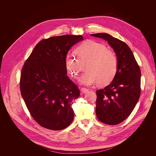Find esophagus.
<instances>
[{"label":"esophagus","instance_id":"1","mask_svg":"<svg viewBox=\"0 0 156 156\" xmlns=\"http://www.w3.org/2000/svg\"><path fill=\"white\" fill-rule=\"evenodd\" d=\"M80 90H81V92H82V93L85 94V93L88 92V89H87V88H80Z\"/></svg>","mask_w":156,"mask_h":156}]
</instances>
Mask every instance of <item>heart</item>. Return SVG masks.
<instances>
[{
  "mask_svg": "<svg viewBox=\"0 0 156 156\" xmlns=\"http://www.w3.org/2000/svg\"><path fill=\"white\" fill-rule=\"evenodd\" d=\"M76 52L78 59L75 55H68L65 59V66L69 75L76 79L80 71V62L90 61L85 68L87 71L79 78L80 85L90 86L99 82L104 85L115 77L118 66V57L104 44L87 40L76 48Z\"/></svg>",
  "mask_w": 156,
  "mask_h": 156,
  "instance_id": "obj_1",
  "label": "heart"
}]
</instances>
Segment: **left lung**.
I'll use <instances>...</instances> for the list:
<instances>
[{
	"mask_svg": "<svg viewBox=\"0 0 156 156\" xmlns=\"http://www.w3.org/2000/svg\"><path fill=\"white\" fill-rule=\"evenodd\" d=\"M91 36L107 41L118 57V66L115 77L109 85L96 91L95 109L100 121L116 125L130 115L139 99L141 71L126 44L104 33L91 34Z\"/></svg>",
	"mask_w": 156,
	"mask_h": 156,
	"instance_id": "1",
	"label": "left lung"
}]
</instances>
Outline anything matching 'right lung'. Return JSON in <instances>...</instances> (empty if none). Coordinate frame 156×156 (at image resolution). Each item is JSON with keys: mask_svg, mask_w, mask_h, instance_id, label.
I'll return each instance as SVG.
<instances>
[{"mask_svg": "<svg viewBox=\"0 0 156 156\" xmlns=\"http://www.w3.org/2000/svg\"><path fill=\"white\" fill-rule=\"evenodd\" d=\"M83 40L81 35H65L41 40L21 71V95L31 116L45 128L61 130L73 120V101L78 87L67 76L65 59L69 49Z\"/></svg>", "mask_w": 156, "mask_h": 156, "instance_id": "obj_1", "label": "right lung"}]
</instances>
